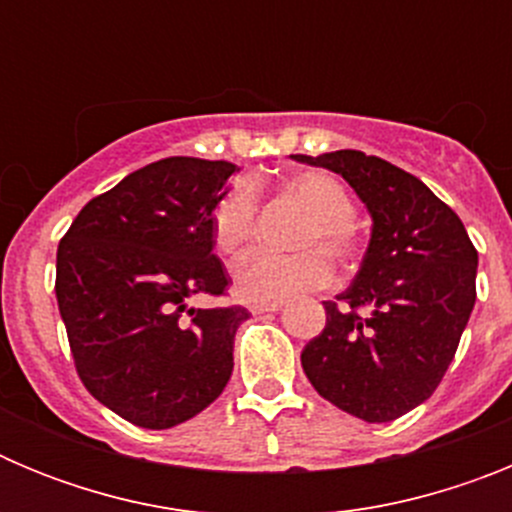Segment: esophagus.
Wrapping results in <instances>:
<instances>
[{
  "label": "esophagus",
  "instance_id": "1",
  "mask_svg": "<svg viewBox=\"0 0 512 512\" xmlns=\"http://www.w3.org/2000/svg\"><path fill=\"white\" fill-rule=\"evenodd\" d=\"M284 307V302H269V305H253V315H266V312H279Z\"/></svg>",
  "mask_w": 512,
  "mask_h": 512
}]
</instances>
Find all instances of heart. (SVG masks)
<instances>
[{
  "instance_id": "b5f03b06",
  "label": "heart",
  "mask_w": 512,
  "mask_h": 512,
  "mask_svg": "<svg viewBox=\"0 0 512 512\" xmlns=\"http://www.w3.org/2000/svg\"><path fill=\"white\" fill-rule=\"evenodd\" d=\"M256 189L259 179L235 184L212 210V238L225 259H238L251 243L256 228ZM284 192L292 194L310 212L300 235V246L310 248L297 253L256 251L238 264L235 292L241 300L256 305L284 302L287 297L328 284L330 261L326 250L343 266L351 264L359 253V230L351 220L354 200L341 179L325 171H297L284 179ZM315 245H323L326 250L315 249Z\"/></svg>"
}]
</instances>
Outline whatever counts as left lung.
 Instances as JSON below:
<instances>
[{
	"instance_id": "8db88e82",
	"label": "left lung",
	"mask_w": 512,
	"mask_h": 512,
	"mask_svg": "<svg viewBox=\"0 0 512 512\" xmlns=\"http://www.w3.org/2000/svg\"><path fill=\"white\" fill-rule=\"evenodd\" d=\"M292 158L341 174L372 217L343 307L323 302L328 320L302 369L343 413L390 423L428 400L454 361L477 300V251L459 215L390 161L361 151Z\"/></svg>"
}]
</instances>
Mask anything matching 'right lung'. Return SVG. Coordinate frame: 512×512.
Segmentation results:
<instances>
[{"instance_id": "1", "label": "right lung", "mask_w": 512, "mask_h": 512, "mask_svg": "<svg viewBox=\"0 0 512 512\" xmlns=\"http://www.w3.org/2000/svg\"><path fill=\"white\" fill-rule=\"evenodd\" d=\"M230 161L171 156L133 171L76 215L58 243L56 297L81 382L120 418L164 431L223 395L246 307L223 295L212 210Z\"/></svg>"}]
</instances>
